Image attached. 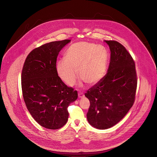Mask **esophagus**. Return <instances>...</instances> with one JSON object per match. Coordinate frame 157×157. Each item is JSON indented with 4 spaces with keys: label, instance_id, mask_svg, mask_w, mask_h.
<instances>
[{
    "label": "esophagus",
    "instance_id": "1",
    "mask_svg": "<svg viewBox=\"0 0 157 157\" xmlns=\"http://www.w3.org/2000/svg\"><path fill=\"white\" fill-rule=\"evenodd\" d=\"M78 98H82L84 97V94H83V93H81V92L80 93V92H79V93H78Z\"/></svg>",
    "mask_w": 157,
    "mask_h": 157
}]
</instances>
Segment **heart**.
I'll list each match as a JSON object with an SVG mask.
<instances>
[{
  "mask_svg": "<svg viewBox=\"0 0 157 157\" xmlns=\"http://www.w3.org/2000/svg\"><path fill=\"white\" fill-rule=\"evenodd\" d=\"M107 61L108 54L103 46L78 42L69 47L65 58L57 61L56 70L60 79L68 86L76 82L78 73L86 83L93 85L104 77Z\"/></svg>",
  "mask_w": 157,
  "mask_h": 157,
  "instance_id": "1",
  "label": "heart"
}]
</instances>
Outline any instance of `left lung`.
<instances>
[{
	"instance_id": "obj_1",
	"label": "left lung",
	"mask_w": 157,
	"mask_h": 157,
	"mask_svg": "<svg viewBox=\"0 0 157 157\" xmlns=\"http://www.w3.org/2000/svg\"><path fill=\"white\" fill-rule=\"evenodd\" d=\"M110 49L108 72L85 96L90 106L87 119L93 127L104 130L118 123L135 100L137 75L135 61L124 46L116 41H105Z\"/></svg>"
}]
</instances>
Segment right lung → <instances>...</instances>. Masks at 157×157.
I'll return each instance as SVG.
<instances>
[{"mask_svg":"<svg viewBox=\"0 0 157 157\" xmlns=\"http://www.w3.org/2000/svg\"><path fill=\"white\" fill-rule=\"evenodd\" d=\"M70 41H53L35 48L27 56L22 70L21 86L26 106L40 125L51 130L66 124L67 107L78 98L77 91L67 86L56 70L59 52Z\"/></svg>","mask_w":157,"mask_h":157,"instance_id":"obj_1","label":"right lung"}]
</instances>
